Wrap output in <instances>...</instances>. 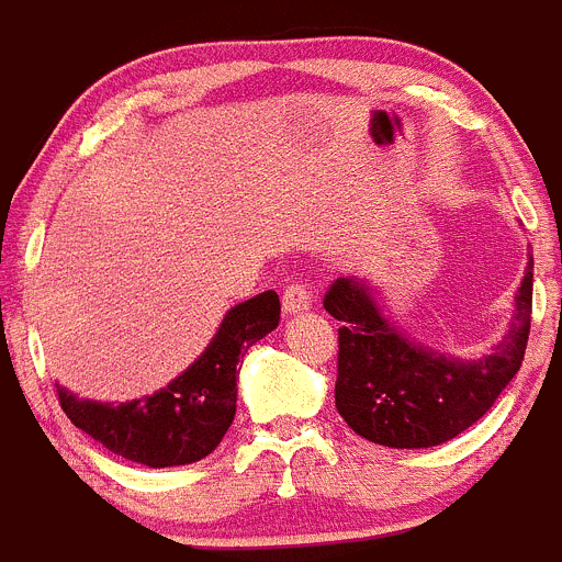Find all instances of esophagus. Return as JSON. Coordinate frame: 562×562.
<instances>
[{
  "label": "esophagus",
  "instance_id": "34e87169",
  "mask_svg": "<svg viewBox=\"0 0 562 562\" xmlns=\"http://www.w3.org/2000/svg\"><path fill=\"white\" fill-rule=\"evenodd\" d=\"M312 306V295H308V286L303 281H292L284 290V312L286 315H301L303 308Z\"/></svg>",
  "mask_w": 562,
  "mask_h": 562
}]
</instances>
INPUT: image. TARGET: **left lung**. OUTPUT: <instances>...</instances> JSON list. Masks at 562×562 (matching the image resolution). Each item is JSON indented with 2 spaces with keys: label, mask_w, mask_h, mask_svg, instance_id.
<instances>
[{
  "label": "left lung",
  "mask_w": 562,
  "mask_h": 562,
  "mask_svg": "<svg viewBox=\"0 0 562 562\" xmlns=\"http://www.w3.org/2000/svg\"><path fill=\"white\" fill-rule=\"evenodd\" d=\"M339 321V415L364 440L390 449H431L496 404L524 362L532 321V261L516 295V317L496 351L460 362L409 342L359 278H337L323 297Z\"/></svg>",
  "instance_id": "left-lung-1"
}]
</instances>
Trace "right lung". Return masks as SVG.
I'll return each mask as SVG.
<instances>
[{
  "mask_svg": "<svg viewBox=\"0 0 562 562\" xmlns=\"http://www.w3.org/2000/svg\"><path fill=\"white\" fill-rule=\"evenodd\" d=\"M281 303L272 290L259 292L225 315L198 362L142 401L100 404L58 387L66 418L111 454L150 468L189 465L217 449L236 415V364L254 342L272 331Z\"/></svg>",
  "mask_w": 562,
  "mask_h": 562,
  "instance_id": "add662e5",
  "label": "right lung"
}]
</instances>
